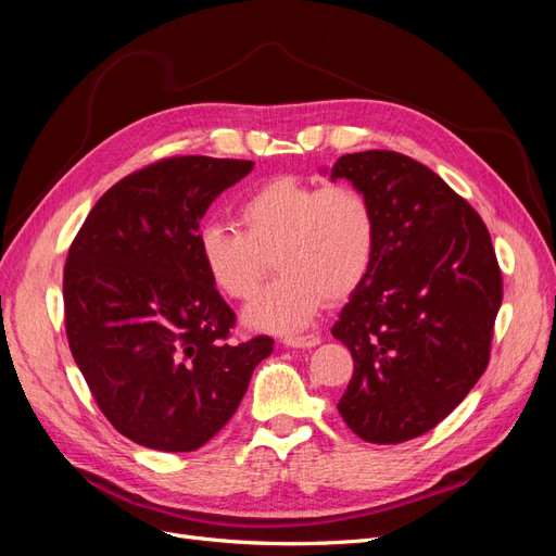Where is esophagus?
Listing matches in <instances>:
<instances>
[{"label": "esophagus", "mask_w": 556, "mask_h": 556, "mask_svg": "<svg viewBox=\"0 0 556 556\" xmlns=\"http://www.w3.org/2000/svg\"><path fill=\"white\" fill-rule=\"evenodd\" d=\"M282 343L288 348H315L319 345V336L308 333V336H285Z\"/></svg>", "instance_id": "1"}]
</instances>
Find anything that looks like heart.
<instances>
[{"label": "heart", "instance_id": "obj_1", "mask_svg": "<svg viewBox=\"0 0 556 556\" xmlns=\"http://www.w3.org/2000/svg\"><path fill=\"white\" fill-rule=\"evenodd\" d=\"M239 223L204 225L197 245L215 288L233 301L255 296L276 260L280 278L245 313L255 329L306 327L325 301H345L374 266L376 211L355 185L268 178L241 201Z\"/></svg>", "mask_w": 556, "mask_h": 556}]
</instances>
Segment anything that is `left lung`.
Here are the masks:
<instances>
[{"label": "left lung", "mask_w": 556, "mask_h": 556, "mask_svg": "<svg viewBox=\"0 0 556 556\" xmlns=\"http://www.w3.org/2000/svg\"><path fill=\"white\" fill-rule=\"evenodd\" d=\"M371 199L374 266L331 333L355 371L339 401L362 441L394 445L445 419L490 364L503 280L482 217L450 185L394 150L336 160Z\"/></svg>", "instance_id": "8db88e82"}]
</instances>
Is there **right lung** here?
I'll return each mask as SVG.
<instances>
[{
    "label": "right lung",
    "mask_w": 556,
    "mask_h": 556,
    "mask_svg": "<svg viewBox=\"0 0 556 556\" xmlns=\"http://www.w3.org/2000/svg\"><path fill=\"white\" fill-rule=\"evenodd\" d=\"M255 162L166 157L97 201L64 264V325L99 410L129 441L192 452L237 413L274 339L229 345L237 315L199 255V223Z\"/></svg>",
    "instance_id": "obj_1"
}]
</instances>
